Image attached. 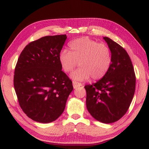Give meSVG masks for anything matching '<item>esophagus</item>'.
<instances>
[{
	"label": "esophagus",
	"mask_w": 149,
	"mask_h": 149,
	"mask_svg": "<svg viewBox=\"0 0 149 149\" xmlns=\"http://www.w3.org/2000/svg\"><path fill=\"white\" fill-rule=\"evenodd\" d=\"M73 86H74V89H76V88H77V87L82 86V84H81V83L75 81H73Z\"/></svg>",
	"instance_id": "obj_1"
}]
</instances>
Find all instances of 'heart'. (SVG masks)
Masks as SVG:
<instances>
[{
    "label": "heart",
    "mask_w": 149,
    "mask_h": 149,
    "mask_svg": "<svg viewBox=\"0 0 149 149\" xmlns=\"http://www.w3.org/2000/svg\"><path fill=\"white\" fill-rule=\"evenodd\" d=\"M69 49L60 52L58 59L65 73L72 72L79 62L81 67L71 75L74 80L84 81L90 77L95 80L101 79L110 68L112 53L104 43L84 37L70 42Z\"/></svg>",
    "instance_id": "b5f03b06"
}]
</instances>
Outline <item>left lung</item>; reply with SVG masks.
<instances>
[{
    "label": "left lung",
    "mask_w": 149,
    "mask_h": 149,
    "mask_svg": "<svg viewBox=\"0 0 149 149\" xmlns=\"http://www.w3.org/2000/svg\"><path fill=\"white\" fill-rule=\"evenodd\" d=\"M112 53V63L102 79L85 86L86 106L91 115L99 122L119 120L129 108L135 90V74L126 50L108 37H103Z\"/></svg>",
    "instance_id": "obj_1"
}]
</instances>
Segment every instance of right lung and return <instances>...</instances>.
Masks as SVG:
<instances>
[{
    "label": "right lung",
    "mask_w": 149,
    "mask_h": 149,
    "mask_svg": "<svg viewBox=\"0 0 149 149\" xmlns=\"http://www.w3.org/2000/svg\"><path fill=\"white\" fill-rule=\"evenodd\" d=\"M66 39V35H58L32 41L17 60L15 91L22 110L35 122L46 123L58 118L74 89L58 59Z\"/></svg>",
    "instance_id": "1"
}]
</instances>
